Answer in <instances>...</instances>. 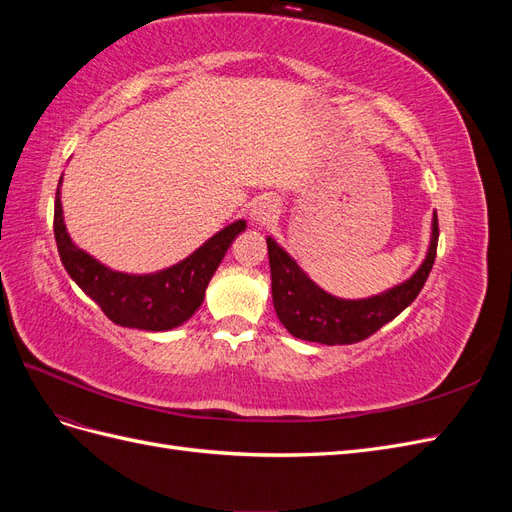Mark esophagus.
I'll list each match as a JSON object with an SVG mask.
<instances>
[{"label":"esophagus","instance_id":"1","mask_svg":"<svg viewBox=\"0 0 512 512\" xmlns=\"http://www.w3.org/2000/svg\"><path fill=\"white\" fill-rule=\"evenodd\" d=\"M277 203L273 198H269V196H265V198H258L256 203H254V207H252V220L258 224V226H267V224H271L275 218H277Z\"/></svg>","mask_w":512,"mask_h":512}]
</instances>
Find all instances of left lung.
I'll use <instances>...</instances> for the list:
<instances>
[{
    "mask_svg": "<svg viewBox=\"0 0 512 512\" xmlns=\"http://www.w3.org/2000/svg\"><path fill=\"white\" fill-rule=\"evenodd\" d=\"M438 235V215H433L431 243L421 269L404 284L386 290L378 297L356 301L337 299L318 288L297 262L269 237L267 247L275 314L290 335L305 339V342L327 346L363 342L382 329L386 322L397 318L418 297L427 282L433 260H436Z\"/></svg>",
    "mask_w": 512,
    "mask_h": 512,
    "instance_id": "left-lung-1",
    "label": "left lung"
}]
</instances>
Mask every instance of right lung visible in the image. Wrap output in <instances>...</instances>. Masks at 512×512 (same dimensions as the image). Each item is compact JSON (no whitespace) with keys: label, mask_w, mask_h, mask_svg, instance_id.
Here are the masks:
<instances>
[{"label":"right lung","mask_w":512,"mask_h":512,"mask_svg":"<svg viewBox=\"0 0 512 512\" xmlns=\"http://www.w3.org/2000/svg\"><path fill=\"white\" fill-rule=\"evenodd\" d=\"M53 230L61 265L108 318L130 329L168 331L194 316L205 299L209 280L220 267L232 239L245 230V222L239 220L222 228L179 265L151 275L113 271L79 250L64 224L59 188L55 192Z\"/></svg>","instance_id":"1"}]
</instances>
